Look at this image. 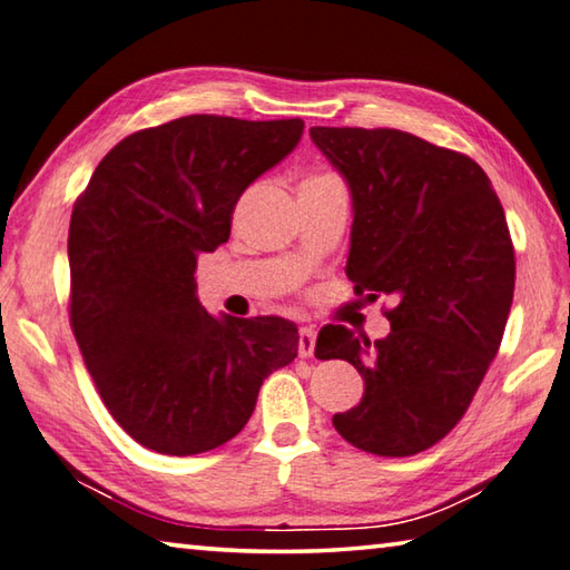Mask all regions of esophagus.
I'll use <instances>...</instances> for the list:
<instances>
[{"label": "esophagus", "mask_w": 570, "mask_h": 570, "mask_svg": "<svg viewBox=\"0 0 570 570\" xmlns=\"http://www.w3.org/2000/svg\"><path fill=\"white\" fill-rule=\"evenodd\" d=\"M314 346H316V328L302 326V331H298V354L314 356Z\"/></svg>", "instance_id": "esophagus-1"}]
</instances>
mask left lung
<instances>
[{
	"instance_id": "left-lung-1",
	"label": "left lung",
	"mask_w": 570,
	"mask_h": 570,
	"mask_svg": "<svg viewBox=\"0 0 570 570\" xmlns=\"http://www.w3.org/2000/svg\"><path fill=\"white\" fill-rule=\"evenodd\" d=\"M308 134L351 191L346 276L356 294L396 298L374 344L321 328L316 358H346L364 379L334 426L361 451L413 456L456 426L499 354L515 286L503 206L473 159L409 131Z\"/></svg>"
}]
</instances>
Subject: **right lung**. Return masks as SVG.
I'll return each mask as SVG.
<instances>
[{
	"label": "right lung",
	"mask_w": 570,
	"mask_h": 570,
	"mask_svg": "<svg viewBox=\"0 0 570 570\" xmlns=\"http://www.w3.org/2000/svg\"><path fill=\"white\" fill-rule=\"evenodd\" d=\"M302 134V119L191 114L121 139L77 199L71 331L105 406L141 446H222L252 419L264 379L296 358L294 321L212 316L194 272L229 242L246 186Z\"/></svg>",
	"instance_id": "right-lung-1"
}]
</instances>
